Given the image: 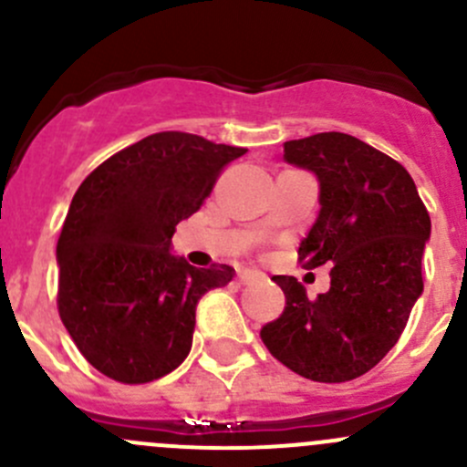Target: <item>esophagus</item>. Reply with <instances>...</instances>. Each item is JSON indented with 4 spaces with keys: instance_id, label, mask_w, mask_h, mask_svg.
Returning a JSON list of instances; mask_svg holds the SVG:
<instances>
[{
    "instance_id": "34e87169",
    "label": "esophagus",
    "mask_w": 467,
    "mask_h": 467,
    "mask_svg": "<svg viewBox=\"0 0 467 467\" xmlns=\"http://www.w3.org/2000/svg\"><path fill=\"white\" fill-rule=\"evenodd\" d=\"M237 277H239V282H242V285H253V282L262 280L264 275H262V273H257V271H239Z\"/></svg>"
}]
</instances>
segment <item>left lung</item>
<instances>
[{"label":"left lung","mask_w":467,"mask_h":467,"mask_svg":"<svg viewBox=\"0 0 467 467\" xmlns=\"http://www.w3.org/2000/svg\"><path fill=\"white\" fill-rule=\"evenodd\" d=\"M285 160L321 182V212L298 262L305 268L332 264V280L327 294L312 300L296 277H273L286 303L260 337L303 378L350 381L384 359L420 298L430 212L398 160L352 135L332 130L291 140Z\"/></svg>","instance_id":"left-lung-1"}]
</instances>
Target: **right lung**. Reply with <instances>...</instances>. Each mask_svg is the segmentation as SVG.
Returning <instances> with one entry per match:
<instances>
[{
	"label": "right lung",
	"instance_id": "obj_1",
	"mask_svg": "<svg viewBox=\"0 0 467 467\" xmlns=\"http://www.w3.org/2000/svg\"><path fill=\"white\" fill-rule=\"evenodd\" d=\"M244 153L164 130L110 155L81 182L56 246L58 314L99 373L146 384L190 355L201 296L228 285L234 268H196L169 246Z\"/></svg>",
	"mask_w": 467,
	"mask_h": 467
}]
</instances>
